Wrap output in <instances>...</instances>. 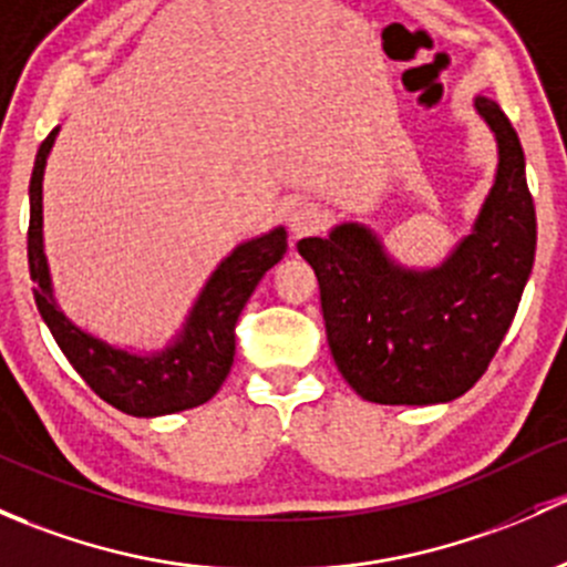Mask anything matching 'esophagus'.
Listing matches in <instances>:
<instances>
[{
	"instance_id": "1",
	"label": "esophagus",
	"mask_w": 567,
	"mask_h": 567,
	"mask_svg": "<svg viewBox=\"0 0 567 567\" xmlns=\"http://www.w3.org/2000/svg\"><path fill=\"white\" fill-rule=\"evenodd\" d=\"M288 225L296 236H307L320 228V208L309 200H299V204L288 206Z\"/></svg>"
}]
</instances>
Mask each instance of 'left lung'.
Here are the masks:
<instances>
[{"instance_id":"8db88e82","label":"left lung","mask_w":567,"mask_h":567,"mask_svg":"<svg viewBox=\"0 0 567 567\" xmlns=\"http://www.w3.org/2000/svg\"><path fill=\"white\" fill-rule=\"evenodd\" d=\"M497 141V174L473 230L434 268H408L359 223L301 238L326 337L350 389L378 404H437L478 383L519 309L535 260V206L514 124L475 97Z\"/></svg>"}]
</instances>
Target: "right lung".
<instances>
[{
  "instance_id": "1",
  "label": "right lung",
  "mask_w": 567,
  "mask_h": 567,
  "mask_svg": "<svg viewBox=\"0 0 567 567\" xmlns=\"http://www.w3.org/2000/svg\"><path fill=\"white\" fill-rule=\"evenodd\" d=\"M56 130L40 143L29 182V277L34 303L53 339L73 363L75 372L103 402L135 419L182 413L208 402L230 372L236 355V320L252 290L288 249L285 228L238 244L200 290L198 301L178 337L152 355L113 348L94 333L83 331L53 299L51 271L43 249V174Z\"/></svg>"
}]
</instances>
